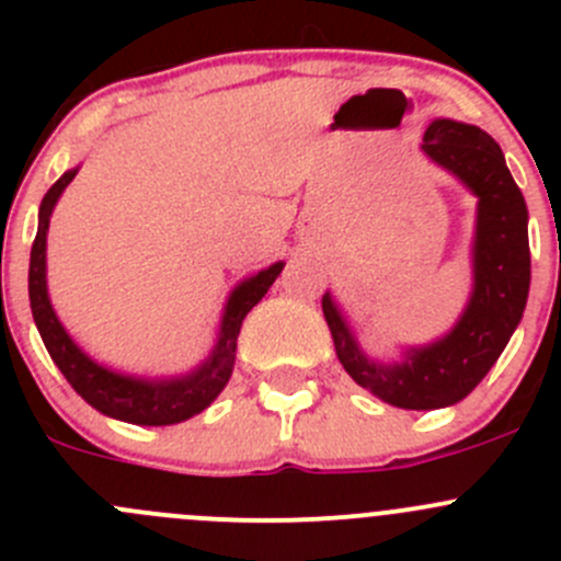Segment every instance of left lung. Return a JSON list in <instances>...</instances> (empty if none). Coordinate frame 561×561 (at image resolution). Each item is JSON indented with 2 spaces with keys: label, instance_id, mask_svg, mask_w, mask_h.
Wrapping results in <instances>:
<instances>
[{
  "label": "left lung",
  "instance_id": "left-lung-1",
  "mask_svg": "<svg viewBox=\"0 0 561 561\" xmlns=\"http://www.w3.org/2000/svg\"><path fill=\"white\" fill-rule=\"evenodd\" d=\"M423 151L478 195L474 285L454 331L426 347L407 350L401 364H377L360 353L331 293L322 296V314L344 371L401 410H439L472 393L522 322L531 276L529 214L500 144L474 124L437 118L423 135Z\"/></svg>",
  "mask_w": 561,
  "mask_h": 561
}]
</instances>
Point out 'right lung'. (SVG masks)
<instances>
[{"label":"right lung","mask_w":561,"mask_h":561,"mask_svg":"<svg viewBox=\"0 0 561 561\" xmlns=\"http://www.w3.org/2000/svg\"><path fill=\"white\" fill-rule=\"evenodd\" d=\"M76 173L78 168L76 171H67L45 192L43 203H39L37 236L35 244H32L30 304L45 350H48V355L59 366V371L70 382L72 390L87 404L103 412V415L135 423V426H171V423L186 421V417L206 410L222 393V388L228 386L230 375H233L236 342H239L241 322H244L249 309L268 293V287L282 274L285 263H274L271 268L260 271V274L241 282L230 293L228 304H225L222 325H219L217 347L208 355L206 364H201L190 375L173 377V380H138V377H127L105 369V366L94 364L72 342L70 333L65 331L54 307H50L48 287H45V236H48L50 214H54V206L61 192H65V186L76 179Z\"/></svg>","instance_id":"right-lung-1"}]
</instances>
